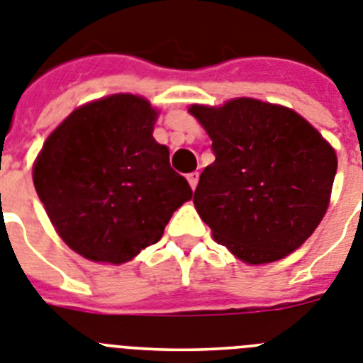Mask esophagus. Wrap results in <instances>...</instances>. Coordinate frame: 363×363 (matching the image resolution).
<instances>
[{
	"instance_id": "1",
	"label": "esophagus",
	"mask_w": 363,
	"mask_h": 363,
	"mask_svg": "<svg viewBox=\"0 0 363 363\" xmlns=\"http://www.w3.org/2000/svg\"><path fill=\"white\" fill-rule=\"evenodd\" d=\"M188 182L191 186V189L197 188V182H199V172H194V174H188Z\"/></svg>"
}]
</instances>
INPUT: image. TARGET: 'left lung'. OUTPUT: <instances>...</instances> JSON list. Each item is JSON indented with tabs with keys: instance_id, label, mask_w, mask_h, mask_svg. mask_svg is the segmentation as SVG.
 <instances>
[{
	"instance_id": "left-lung-1",
	"label": "left lung",
	"mask_w": 363,
	"mask_h": 363,
	"mask_svg": "<svg viewBox=\"0 0 363 363\" xmlns=\"http://www.w3.org/2000/svg\"><path fill=\"white\" fill-rule=\"evenodd\" d=\"M215 153L194 204L213 238L246 264L284 259L328 211L336 153L308 121L279 104L238 97L191 104Z\"/></svg>"
}]
</instances>
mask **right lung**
<instances>
[{
  "label": "right lung",
  "mask_w": 363,
  "mask_h": 363,
  "mask_svg": "<svg viewBox=\"0 0 363 363\" xmlns=\"http://www.w3.org/2000/svg\"><path fill=\"white\" fill-rule=\"evenodd\" d=\"M155 119L143 97H103L74 110L39 152L35 191L55 231L84 259L128 262L194 195L153 139Z\"/></svg>",
  "instance_id": "1"
}]
</instances>
